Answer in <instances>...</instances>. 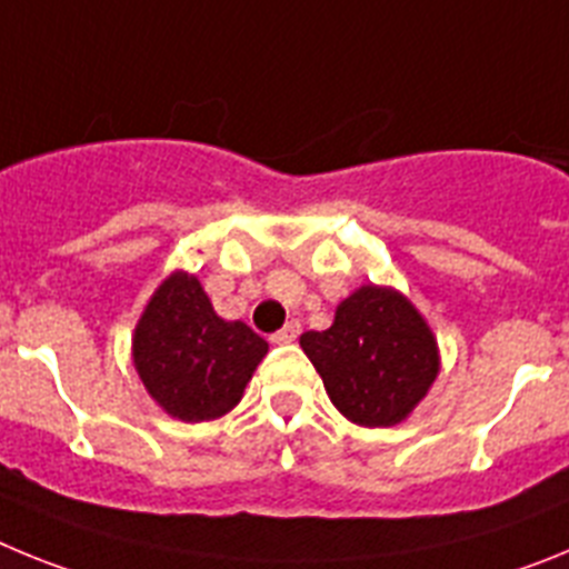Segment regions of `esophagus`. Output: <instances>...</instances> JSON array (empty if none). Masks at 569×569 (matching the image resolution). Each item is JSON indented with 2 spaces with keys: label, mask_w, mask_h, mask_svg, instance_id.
<instances>
[{
  "label": "esophagus",
  "mask_w": 569,
  "mask_h": 569,
  "mask_svg": "<svg viewBox=\"0 0 569 569\" xmlns=\"http://www.w3.org/2000/svg\"><path fill=\"white\" fill-rule=\"evenodd\" d=\"M299 333H301L299 321H288L284 328L276 330V333L270 336V341H273V345H290V341L299 339Z\"/></svg>",
  "instance_id": "obj_1"
}]
</instances>
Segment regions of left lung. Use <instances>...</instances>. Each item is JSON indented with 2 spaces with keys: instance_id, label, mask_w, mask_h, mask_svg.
I'll return each instance as SVG.
<instances>
[{
  "instance_id": "1",
  "label": "left lung",
  "mask_w": 569,
  "mask_h": 569,
  "mask_svg": "<svg viewBox=\"0 0 569 569\" xmlns=\"http://www.w3.org/2000/svg\"><path fill=\"white\" fill-rule=\"evenodd\" d=\"M333 407L359 427H396L439 376V341L396 288L361 284L336 308L328 330L299 339Z\"/></svg>"
}]
</instances>
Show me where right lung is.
<instances>
[{"mask_svg":"<svg viewBox=\"0 0 569 569\" xmlns=\"http://www.w3.org/2000/svg\"><path fill=\"white\" fill-rule=\"evenodd\" d=\"M133 367L150 399L179 421H213L244 396L268 341L216 313L202 281L173 270L133 330Z\"/></svg>","mask_w":569,"mask_h":569,"instance_id":"obj_1","label":"right lung"}]
</instances>
